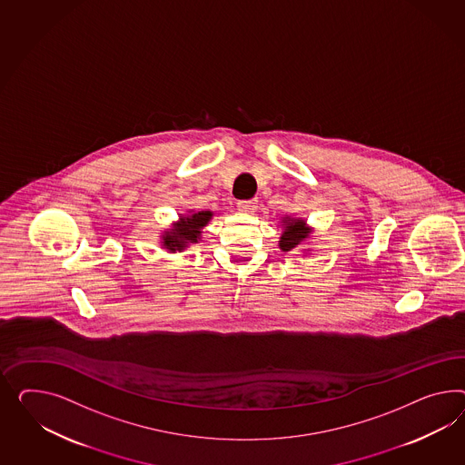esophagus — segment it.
I'll return each mask as SVG.
<instances>
[{"label": "esophagus", "mask_w": 465, "mask_h": 465, "mask_svg": "<svg viewBox=\"0 0 465 465\" xmlns=\"http://www.w3.org/2000/svg\"><path fill=\"white\" fill-rule=\"evenodd\" d=\"M237 208L243 213H253L257 210V200H242L237 203Z\"/></svg>", "instance_id": "esophagus-1"}]
</instances>
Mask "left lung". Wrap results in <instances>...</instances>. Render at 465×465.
<instances>
[{
    "mask_svg": "<svg viewBox=\"0 0 465 465\" xmlns=\"http://www.w3.org/2000/svg\"><path fill=\"white\" fill-rule=\"evenodd\" d=\"M284 223H286V228H284L282 237L279 240V247L284 252H289L292 251L294 247H298L302 243V240L308 237V232L304 228L302 220H298V222L296 220H292V222L286 220Z\"/></svg>",
    "mask_w": 465,
    "mask_h": 465,
    "instance_id": "8db88e82",
    "label": "left lung"
}]
</instances>
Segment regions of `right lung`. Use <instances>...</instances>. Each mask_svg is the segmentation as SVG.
<instances>
[{"mask_svg":"<svg viewBox=\"0 0 465 465\" xmlns=\"http://www.w3.org/2000/svg\"><path fill=\"white\" fill-rule=\"evenodd\" d=\"M212 218V212H200L191 214L188 218H181V223L174 226L171 233L165 235L163 245L169 251H183L188 243H196L200 239L201 228Z\"/></svg>","mask_w":465,"mask_h":465,"instance_id":"right-lung-1","label":"right lung"}]
</instances>
